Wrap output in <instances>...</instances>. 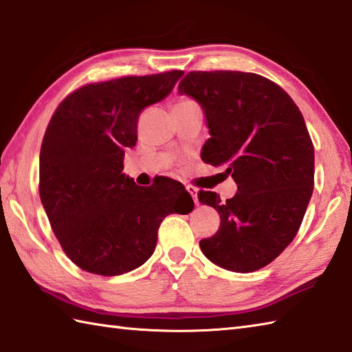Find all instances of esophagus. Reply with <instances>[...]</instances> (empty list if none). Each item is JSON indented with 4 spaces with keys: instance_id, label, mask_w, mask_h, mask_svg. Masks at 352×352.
Returning <instances> with one entry per match:
<instances>
[{
    "instance_id": "esophagus-1",
    "label": "esophagus",
    "mask_w": 352,
    "mask_h": 352,
    "mask_svg": "<svg viewBox=\"0 0 352 352\" xmlns=\"http://www.w3.org/2000/svg\"><path fill=\"white\" fill-rule=\"evenodd\" d=\"M186 190H188V192L190 193L193 201H195V204L198 206V189L193 188V186H186Z\"/></svg>"
}]
</instances>
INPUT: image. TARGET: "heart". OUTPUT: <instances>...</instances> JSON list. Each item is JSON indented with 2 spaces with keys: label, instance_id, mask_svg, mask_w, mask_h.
<instances>
[{
  "label": "heart",
  "instance_id": "obj_1",
  "mask_svg": "<svg viewBox=\"0 0 352 352\" xmlns=\"http://www.w3.org/2000/svg\"><path fill=\"white\" fill-rule=\"evenodd\" d=\"M184 101H188V100H184ZM180 102H183V101H180Z\"/></svg>",
  "mask_w": 352,
  "mask_h": 352
}]
</instances>
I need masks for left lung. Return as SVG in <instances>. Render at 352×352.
I'll list each match as a JSON object with an SVG mask.
<instances>
[{
  "instance_id": "1",
  "label": "left lung",
  "mask_w": 352,
  "mask_h": 352,
  "mask_svg": "<svg viewBox=\"0 0 352 352\" xmlns=\"http://www.w3.org/2000/svg\"><path fill=\"white\" fill-rule=\"evenodd\" d=\"M178 94L206 115L210 138L201 159L237 184L227 201L199 192V203L221 216L201 251L227 271H257L294 241L313 193L315 149L301 111L280 86L251 72L193 71Z\"/></svg>"
}]
</instances>
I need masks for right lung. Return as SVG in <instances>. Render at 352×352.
Returning <instances> with one entry per match:
<instances>
[{
	"instance_id": "right-lung-1",
	"label": "right lung",
	"mask_w": 352,
	"mask_h": 352,
	"mask_svg": "<svg viewBox=\"0 0 352 352\" xmlns=\"http://www.w3.org/2000/svg\"><path fill=\"white\" fill-rule=\"evenodd\" d=\"M183 74L87 85L51 118L41 148V201L66 256L86 272L113 276L142 266L162 221L193 210L182 183L162 177L144 188L122 172L140 111L166 98Z\"/></svg>"
}]
</instances>
